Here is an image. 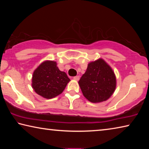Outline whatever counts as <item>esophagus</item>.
Wrapping results in <instances>:
<instances>
[{"label": "esophagus", "mask_w": 149, "mask_h": 149, "mask_svg": "<svg viewBox=\"0 0 149 149\" xmlns=\"http://www.w3.org/2000/svg\"><path fill=\"white\" fill-rule=\"evenodd\" d=\"M74 79L75 80V81H78V80L79 79V76H78V75H77V76L74 77Z\"/></svg>", "instance_id": "obj_1"}]
</instances>
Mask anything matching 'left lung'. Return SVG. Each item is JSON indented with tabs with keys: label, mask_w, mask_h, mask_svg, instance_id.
Instances as JSON below:
<instances>
[{
	"label": "left lung",
	"mask_w": 149,
	"mask_h": 149,
	"mask_svg": "<svg viewBox=\"0 0 149 149\" xmlns=\"http://www.w3.org/2000/svg\"><path fill=\"white\" fill-rule=\"evenodd\" d=\"M78 84L84 97L97 103L108 100L116 87L114 72L104 60L99 58L89 63Z\"/></svg>",
	"instance_id": "left-lung-1"
}]
</instances>
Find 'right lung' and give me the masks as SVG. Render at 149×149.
Returning <instances> with one entry per match:
<instances>
[{
  "label": "right lung",
  "instance_id": "obj_1",
  "mask_svg": "<svg viewBox=\"0 0 149 149\" xmlns=\"http://www.w3.org/2000/svg\"><path fill=\"white\" fill-rule=\"evenodd\" d=\"M70 79L57 67L56 62L47 60L35 70L32 87L35 93L45 99H52L63 92Z\"/></svg>",
  "mask_w": 149,
  "mask_h": 149
}]
</instances>
